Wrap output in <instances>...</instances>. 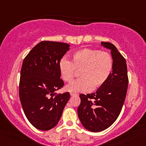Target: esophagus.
<instances>
[{
	"label": "esophagus",
	"mask_w": 146,
	"mask_h": 146,
	"mask_svg": "<svg viewBox=\"0 0 146 146\" xmlns=\"http://www.w3.org/2000/svg\"><path fill=\"white\" fill-rule=\"evenodd\" d=\"M70 95L71 96H76V94H73V93H70Z\"/></svg>",
	"instance_id": "obj_1"
}]
</instances>
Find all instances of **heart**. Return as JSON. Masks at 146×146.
Wrapping results in <instances>:
<instances>
[{
	"label": "heart",
	"mask_w": 146,
	"mask_h": 146,
	"mask_svg": "<svg viewBox=\"0 0 146 146\" xmlns=\"http://www.w3.org/2000/svg\"><path fill=\"white\" fill-rule=\"evenodd\" d=\"M76 69L81 70L82 78L67 85L66 90L73 94L89 92L107 82L113 69V60L108 52L84 48L73 54L72 62L66 57L59 62L61 76L67 82L74 79Z\"/></svg>",
	"instance_id": "b5f03b06"
}]
</instances>
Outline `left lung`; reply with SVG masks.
Here are the masks:
<instances>
[{
	"mask_svg": "<svg viewBox=\"0 0 146 146\" xmlns=\"http://www.w3.org/2000/svg\"><path fill=\"white\" fill-rule=\"evenodd\" d=\"M111 50L113 69L108 80L95 93L80 94L78 109L80 121L84 127L94 132H101L111 125L121 113L128 86L126 61L111 43L101 42Z\"/></svg>",
	"mask_w": 146,
	"mask_h": 146,
	"instance_id": "left-lung-1",
	"label": "left lung"
}]
</instances>
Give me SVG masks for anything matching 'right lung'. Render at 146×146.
Returning a JSON list of instances; mask_svg holds the SVG:
<instances>
[{
	"mask_svg": "<svg viewBox=\"0 0 146 146\" xmlns=\"http://www.w3.org/2000/svg\"><path fill=\"white\" fill-rule=\"evenodd\" d=\"M70 45L56 41H41L25 57L21 70L19 98L25 116L40 130L57 124L70 98L68 92L55 95L63 87L59 62Z\"/></svg>",
	"mask_w": 146,
	"mask_h": 146,
	"instance_id": "right-lung-1",
	"label": "right lung"
}]
</instances>
